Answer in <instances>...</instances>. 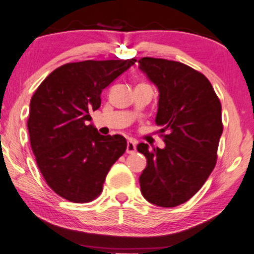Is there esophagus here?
<instances>
[{"label":"esophagus","mask_w":254,"mask_h":254,"mask_svg":"<svg viewBox=\"0 0 254 254\" xmlns=\"http://www.w3.org/2000/svg\"><path fill=\"white\" fill-rule=\"evenodd\" d=\"M136 144H137L136 141L133 140V138H129V140L127 141V149H126L127 154H134L135 150H136Z\"/></svg>","instance_id":"34e87169"}]
</instances>
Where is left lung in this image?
<instances>
[{"instance_id": "left-lung-1", "label": "left lung", "mask_w": 254, "mask_h": 254, "mask_svg": "<svg viewBox=\"0 0 254 254\" xmlns=\"http://www.w3.org/2000/svg\"><path fill=\"white\" fill-rule=\"evenodd\" d=\"M138 68L157 86L155 121L165 133L163 149L137 144L147 158L141 193L156 206L176 207L189 201L215 168L223 131L222 106L206 76L182 62L142 58Z\"/></svg>"}]
</instances>
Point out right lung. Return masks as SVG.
Returning <instances> with one entry per match:
<instances>
[{
	"label": "right lung",
	"instance_id": "obj_1",
	"mask_svg": "<svg viewBox=\"0 0 254 254\" xmlns=\"http://www.w3.org/2000/svg\"><path fill=\"white\" fill-rule=\"evenodd\" d=\"M135 62L65 64L52 71L31 98V148L47 185L64 199H96L111 166L126 151V138L100 135L89 121L90 113L100 107L103 90Z\"/></svg>",
	"mask_w": 254,
	"mask_h": 254
}]
</instances>
